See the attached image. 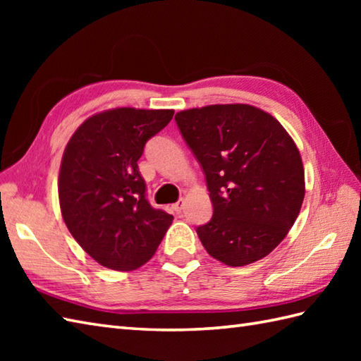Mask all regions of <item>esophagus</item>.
<instances>
[{
  "instance_id": "esophagus-1",
  "label": "esophagus",
  "mask_w": 361,
  "mask_h": 361,
  "mask_svg": "<svg viewBox=\"0 0 361 361\" xmlns=\"http://www.w3.org/2000/svg\"><path fill=\"white\" fill-rule=\"evenodd\" d=\"M183 208H185V200H178L175 204H172V209L175 212H181Z\"/></svg>"
}]
</instances>
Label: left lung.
<instances>
[{"label":"left lung","instance_id":"1","mask_svg":"<svg viewBox=\"0 0 361 361\" xmlns=\"http://www.w3.org/2000/svg\"><path fill=\"white\" fill-rule=\"evenodd\" d=\"M203 167L214 214L197 228L204 250L229 267L256 262L293 226L305 194L295 141L278 119L247 104L175 114Z\"/></svg>","mask_w":361,"mask_h":361}]
</instances>
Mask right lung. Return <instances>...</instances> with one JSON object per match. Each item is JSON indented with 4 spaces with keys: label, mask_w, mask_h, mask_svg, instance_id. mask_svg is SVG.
I'll return each mask as SVG.
<instances>
[{
    "label": "right lung",
    "mask_w": 361,
    "mask_h": 361,
    "mask_svg": "<svg viewBox=\"0 0 361 361\" xmlns=\"http://www.w3.org/2000/svg\"><path fill=\"white\" fill-rule=\"evenodd\" d=\"M173 110L122 106L88 118L63 152L59 200L70 233L102 267L132 271L155 255L173 217L152 208L137 171L144 145Z\"/></svg>",
    "instance_id": "1"
}]
</instances>
